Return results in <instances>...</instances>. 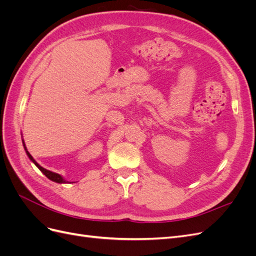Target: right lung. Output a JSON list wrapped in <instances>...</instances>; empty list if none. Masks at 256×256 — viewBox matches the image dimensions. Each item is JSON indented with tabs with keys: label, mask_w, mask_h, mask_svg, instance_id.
I'll return each instance as SVG.
<instances>
[{
	"label": "right lung",
	"mask_w": 256,
	"mask_h": 256,
	"mask_svg": "<svg viewBox=\"0 0 256 256\" xmlns=\"http://www.w3.org/2000/svg\"><path fill=\"white\" fill-rule=\"evenodd\" d=\"M23 141V140H22ZM23 146H24V150H26V154H28V157L30 158V160L33 162V164L40 170V171L47 176L50 180H52V182H58V184H66V182H66L63 177H62L60 174H58V173H54V172H51V171H48V170H46V168H44L42 166H40V164H37V162L34 160V158L30 156V154L28 152V150H26V144H24V142H23Z\"/></svg>",
	"instance_id": "1"
}]
</instances>
